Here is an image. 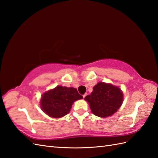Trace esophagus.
Listing matches in <instances>:
<instances>
[{
	"instance_id": "esophagus-1",
	"label": "esophagus",
	"mask_w": 158,
	"mask_h": 158,
	"mask_svg": "<svg viewBox=\"0 0 158 158\" xmlns=\"http://www.w3.org/2000/svg\"><path fill=\"white\" fill-rule=\"evenodd\" d=\"M87 95H88V94H87V93H85V94H83V98H85V96H86Z\"/></svg>"
}]
</instances>
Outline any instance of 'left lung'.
I'll list each match as a JSON object with an SVG mask.
<instances>
[{
  "label": "left lung",
  "instance_id": "left-lung-1",
  "mask_svg": "<svg viewBox=\"0 0 158 158\" xmlns=\"http://www.w3.org/2000/svg\"><path fill=\"white\" fill-rule=\"evenodd\" d=\"M84 99L89 103L94 115L106 117L113 115L119 109L123 102V93L116 86L99 82L94 87L91 94Z\"/></svg>",
  "mask_w": 158,
  "mask_h": 158
}]
</instances>
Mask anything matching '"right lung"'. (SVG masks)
Segmentation results:
<instances>
[{
    "mask_svg": "<svg viewBox=\"0 0 158 158\" xmlns=\"http://www.w3.org/2000/svg\"><path fill=\"white\" fill-rule=\"evenodd\" d=\"M82 98L83 96L75 88L57 86L43 94L41 106L47 115L60 118L70 112L73 103L75 100Z\"/></svg>",
    "mask_w": 158,
    "mask_h": 158,
    "instance_id": "right-lung-1",
    "label": "right lung"
}]
</instances>
